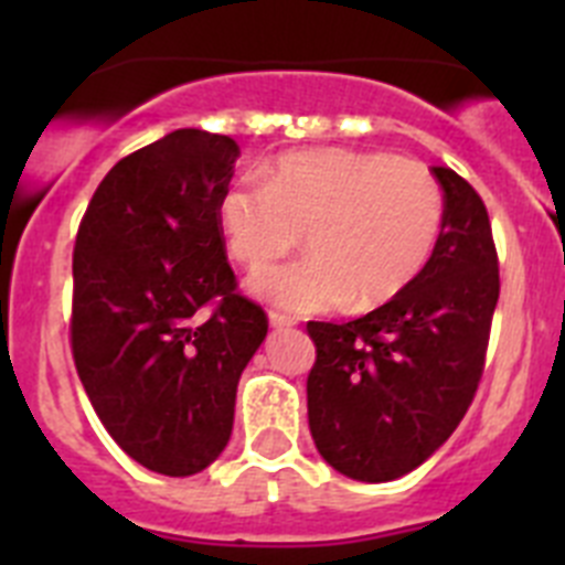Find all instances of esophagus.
<instances>
[{
    "label": "esophagus",
    "instance_id": "1",
    "mask_svg": "<svg viewBox=\"0 0 565 565\" xmlns=\"http://www.w3.org/2000/svg\"><path fill=\"white\" fill-rule=\"evenodd\" d=\"M268 322H271V328H291L297 326V317L286 311H268Z\"/></svg>",
    "mask_w": 565,
    "mask_h": 565
}]
</instances>
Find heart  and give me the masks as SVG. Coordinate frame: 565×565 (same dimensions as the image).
<instances>
[{"label": "heart", "mask_w": 565, "mask_h": 565, "mask_svg": "<svg viewBox=\"0 0 565 565\" xmlns=\"http://www.w3.org/2000/svg\"><path fill=\"white\" fill-rule=\"evenodd\" d=\"M234 259L263 268L302 243L313 252L254 274L252 291L294 313L391 302L424 271L444 223V192L416 158L362 149L279 154L263 183L237 181L217 203Z\"/></svg>", "instance_id": "obj_1"}]
</instances>
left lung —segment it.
Returning a JSON list of instances; mask_svg holds the SVG:
<instances>
[{
  "mask_svg": "<svg viewBox=\"0 0 565 565\" xmlns=\"http://www.w3.org/2000/svg\"><path fill=\"white\" fill-rule=\"evenodd\" d=\"M444 223L424 271L351 322H308V424L319 456L353 481L407 476L452 436L476 398L501 294L481 194L433 167Z\"/></svg>",
  "mask_w": 565,
  "mask_h": 565,
  "instance_id": "obj_1",
  "label": "left lung"
}]
</instances>
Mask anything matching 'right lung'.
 <instances>
[{"label":"right lung","instance_id":"obj_1","mask_svg":"<svg viewBox=\"0 0 565 565\" xmlns=\"http://www.w3.org/2000/svg\"><path fill=\"white\" fill-rule=\"evenodd\" d=\"M239 147L174 129L115 163L73 248L70 348L115 444L169 478L228 444L237 382L268 333L237 291L217 223Z\"/></svg>","mask_w":565,"mask_h":565}]
</instances>
